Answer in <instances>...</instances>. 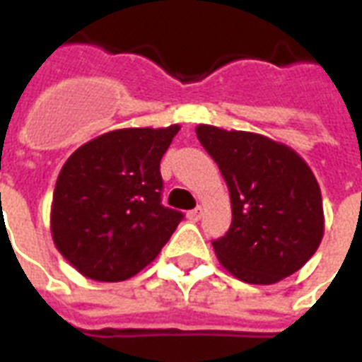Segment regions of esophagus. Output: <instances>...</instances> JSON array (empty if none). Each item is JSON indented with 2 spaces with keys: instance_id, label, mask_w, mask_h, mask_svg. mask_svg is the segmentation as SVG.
<instances>
[{
  "instance_id": "34e87169",
  "label": "esophagus",
  "mask_w": 362,
  "mask_h": 362,
  "mask_svg": "<svg viewBox=\"0 0 362 362\" xmlns=\"http://www.w3.org/2000/svg\"><path fill=\"white\" fill-rule=\"evenodd\" d=\"M202 207H194V209H191V211H187V218L191 220V222H197V220H200V216H202Z\"/></svg>"
}]
</instances>
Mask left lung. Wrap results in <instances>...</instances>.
Segmentation results:
<instances>
[{
	"instance_id": "1",
	"label": "left lung",
	"mask_w": 362,
	"mask_h": 362,
	"mask_svg": "<svg viewBox=\"0 0 362 362\" xmlns=\"http://www.w3.org/2000/svg\"><path fill=\"white\" fill-rule=\"evenodd\" d=\"M231 199V226L213 240L220 264L247 284H275L298 272L325 235L322 197L310 165L264 134L194 129Z\"/></svg>"
}]
</instances>
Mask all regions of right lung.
Wrapping results in <instances>:
<instances>
[{"label":"right lung","mask_w":362,"mask_h":362,"mask_svg":"<svg viewBox=\"0 0 362 362\" xmlns=\"http://www.w3.org/2000/svg\"><path fill=\"white\" fill-rule=\"evenodd\" d=\"M180 125L129 127L78 147L56 180L50 233L83 276L120 282L158 257L184 218L162 206L160 160Z\"/></svg>","instance_id":"right-lung-1"}]
</instances>
